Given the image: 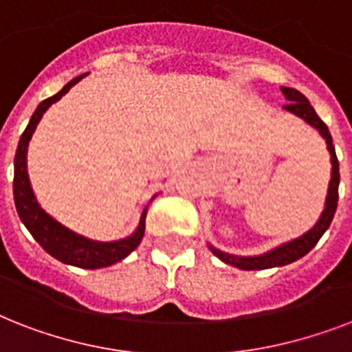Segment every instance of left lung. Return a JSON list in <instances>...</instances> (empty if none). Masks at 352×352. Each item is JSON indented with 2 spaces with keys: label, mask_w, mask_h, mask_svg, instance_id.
Wrapping results in <instances>:
<instances>
[{
  "label": "left lung",
  "mask_w": 352,
  "mask_h": 352,
  "mask_svg": "<svg viewBox=\"0 0 352 352\" xmlns=\"http://www.w3.org/2000/svg\"><path fill=\"white\" fill-rule=\"evenodd\" d=\"M281 93L287 98V104L283 106L285 111L292 113L296 117H300L301 120H305L311 127H314L322 138L327 144V151L331 155V181H329L327 188V197H325V204H323V212L320 214V219L316 221V225L312 226L311 230L305 232L300 237L296 239L285 241L281 245L274 246L270 250L263 252V254H257V256H237V254H230V252L219 250L215 248L212 243H208V248L212 250L215 257H219L221 261L226 263V265H232L235 268H241V270H267V268H276V267H285L289 263L298 261L300 257H303L305 254L316 246V243L320 241L327 228L333 223L334 212H336V206H338V186H340V164L338 159H336V151H334L333 137L329 133V127L323 124V120L316 115L314 107L311 106V102L307 100L305 96L301 95L298 89H292V87H281Z\"/></svg>",
  "instance_id": "8db88e82"
}]
</instances>
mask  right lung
<instances>
[{
    "mask_svg": "<svg viewBox=\"0 0 352 352\" xmlns=\"http://www.w3.org/2000/svg\"><path fill=\"white\" fill-rule=\"evenodd\" d=\"M84 76H87V73L71 80L69 84L63 85L62 91H58L56 95L41 102L32 113L23 135L19 138L16 157H14V204H16L19 219L25 228L40 243V246L47 254H51L54 259L65 263V265L95 270V268L109 267V265L122 261L140 245L144 230H146V214H148L149 204L142 210L137 228L127 237L115 241L91 239V237H85V235L62 225L60 221H56L51 214H47L45 210L41 208V204L38 203L34 195V190L30 186L29 171H27V149H29L30 138L34 135L41 117L45 115V111L52 104H56L63 95H67L69 89L78 84ZM157 195L149 199V203Z\"/></svg>",
    "mask_w": 352,
    "mask_h": 352,
    "instance_id": "1",
    "label": "right lung"
}]
</instances>
